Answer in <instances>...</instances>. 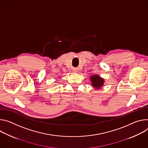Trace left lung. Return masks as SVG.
<instances>
[{
    "label": "left lung",
    "instance_id": "left-lung-1",
    "mask_svg": "<svg viewBox=\"0 0 148 148\" xmlns=\"http://www.w3.org/2000/svg\"><path fill=\"white\" fill-rule=\"evenodd\" d=\"M91 82V85L96 90L100 89L105 83V79L97 75H93L89 77Z\"/></svg>",
    "mask_w": 148,
    "mask_h": 148
}]
</instances>
